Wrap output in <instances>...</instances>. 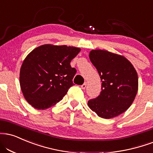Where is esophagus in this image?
<instances>
[{
	"instance_id": "34e87169",
	"label": "esophagus",
	"mask_w": 153,
	"mask_h": 153,
	"mask_svg": "<svg viewBox=\"0 0 153 153\" xmlns=\"http://www.w3.org/2000/svg\"><path fill=\"white\" fill-rule=\"evenodd\" d=\"M86 86H87V82H84V83L83 84H82V85H81V88H82V89H85V88H86Z\"/></svg>"
}]
</instances>
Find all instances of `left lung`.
Returning a JSON list of instances; mask_svg holds the SVG:
<instances>
[{
    "label": "left lung",
    "instance_id": "obj_1",
    "mask_svg": "<svg viewBox=\"0 0 153 153\" xmlns=\"http://www.w3.org/2000/svg\"><path fill=\"white\" fill-rule=\"evenodd\" d=\"M89 57L102 85L100 95L88 100V106L102 118L116 117L126 111L135 100L138 89L137 72L128 59L109 51L93 50Z\"/></svg>",
    "mask_w": 153,
    "mask_h": 153
}]
</instances>
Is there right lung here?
<instances>
[{"mask_svg": "<svg viewBox=\"0 0 153 153\" xmlns=\"http://www.w3.org/2000/svg\"><path fill=\"white\" fill-rule=\"evenodd\" d=\"M80 51L67 45H40L27 55L20 71V85L29 104L45 110L60 101L73 85L76 69L71 62Z\"/></svg>", "mask_w": 153, "mask_h": 153, "instance_id": "obj_1", "label": "right lung"}]
</instances>
